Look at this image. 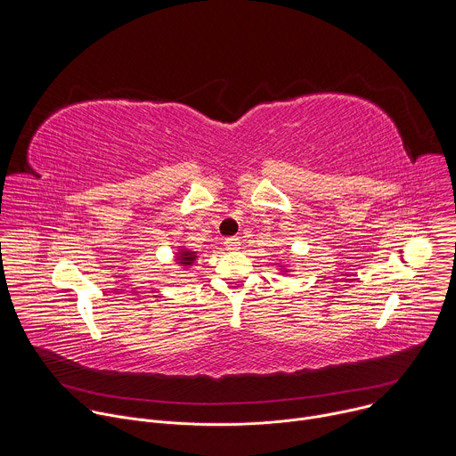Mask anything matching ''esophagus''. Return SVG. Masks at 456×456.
Returning a JSON list of instances; mask_svg holds the SVG:
<instances>
[{
  "mask_svg": "<svg viewBox=\"0 0 456 456\" xmlns=\"http://www.w3.org/2000/svg\"><path fill=\"white\" fill-rule=\"evenodd\" d=\"M225 247H227L229 250H238V248H240V240L234 238V236L225 238Z\"/></svg>",
  "mask_w": 456,
  "mask_h": 456,
  "instance_id": "esophagus-1",
  "label": "esophagus"
}]
</instances>
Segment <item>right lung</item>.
Wrapping results in <instances>:
<instances>
[{"label": "right lung", "instance_id": "right-lung-1", "mask_svg": "<svg viewBox=\"0 0 456 456\" xmlns=\"http://www.w3.org/2000/svg\"><path fill=\"white\" fill-rule=\"evenodd\" d=\"M194 259H197V252L187 250V248H180V252H178V256H176V262H178L182 267L192 265Z\"/></svg>", "mask_w": 456, "mask_h": 456}]
</instances>
